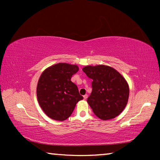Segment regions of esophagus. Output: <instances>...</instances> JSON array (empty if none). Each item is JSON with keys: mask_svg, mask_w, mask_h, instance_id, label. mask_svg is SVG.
<instances>
[{"mask_svg": "<svg viewBox=\"0 0 160 160\" xmlns=\"http://www.w3.org/2000/svg\"><path fill=\"white\" fill-rule=\"evenodd\" d=\"M88 94H85V95L83 96V98H84V99H87V98H88Z\"/></svg>", "mask_w": 160, "mask_h": 160, "instance_id": "34e87169", "label": "esophagus"}]
</instances>
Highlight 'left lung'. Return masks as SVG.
<instances>
[{
  "instance_id": "1",
  "label": "left lung",
  "mask_w": 160,
  "mask_h": 160,
  "mask_svg": "<svg viewBox=\"0 0 160 160\" xmlns=\"http://www.w3.org/2000/svg\"><path fill=\"white\" fill-rule=\"evenodd\" d=\"M92 79V91L87 102L97 117L106 121L116 118L125 109L129 86L125 78L112 67L98 65L82 68Z\"/></svg>"
}]
</instances>
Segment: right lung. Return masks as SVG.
Here are the masks:
<instances>
[{
    "mask_svg": "<svg viewBox=\"0 0 160 160\" xmlns=\"http://www.w3.org/2000/svg\"><path fill=\"white\" fill-rule=\"evenodd\" d=\"M79 70L77 65L59 63L47 68L37 87L39 106L48 117L64 121L72 114L77 103L83 99L70 79Z\"/></svg>",
    "mask_w": 160,
    "mask_h": 160,
    "instance_id": "obj_1",
    "label": "right lung"
}]
</instances>
